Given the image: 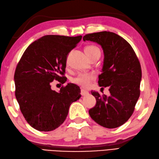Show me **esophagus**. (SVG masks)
Wrapping results in <instances>:
<instances>
[{
	"instance_id": "obj_1",
	"label": "esophagus",
	"mask_w": 159,
	"mask_h": 159,
	"mask_svg": "<svg viewBox=\"0 0 159 159\" xmlns=\"http://www.w3.org/2000/svg\"><path fill=\"white\" fill-rule=\"evenodd\" d=\"M81 94L82 96H85L89 94V92L85 89H81Z\"/></svg>"
}]
</instances>
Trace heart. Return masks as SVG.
<instances>
[{"label": "heart", "instance_id": "b5f03b06", "mask_svg": "<svg viewBox=\"0 0 159 159\" xmlns=\"http://www.w3.org/2000/svg\"><path fill=\"white\" fill-rule=\"evenodd\" d=\"M84 51L90 59L97 53L100 52V49L94 45H88L85 47ZM94 78H95V75L92 74H81L73 80V82L81 87L86 88L89 87L90 83L94 80Z\"/></svg>", "mask_w": 159, "mask_h": 159}]
</instances>
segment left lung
Wrapping results in <instances>:
<instances>
[{
	"instance_id": "1",
	"label": "left lung",
	"mask_w": 159,
	"mask_h": 159,
	"mask_svg": "<svg viewBox=\"0 0 159 159\" xmlns=\"http://www.w3.org/2000/svg\"><path fill=\"white\" fill-rule=\"evenodd\" d=\"M83 40L100 45L104 54L98 84L109 87L110 95L92 91L96 104L89 114L96 123L107 128L122 126L130 118L140 96L142 78L140 63L131 45L117 34L102 31L87 34Z\"/></svg>"
}]
</instances>
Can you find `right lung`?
Here are the masks:
<instances>
[{"label": "right lung", "instance_id": "obj_1", "mask_svg": "<svg viewBox=\"0 0 159 159\" xmlns=\"http://www.w3.org/2000/svg\"><path fill=\"white\" fill-rule=\"evenodd\" d=\"M81 37L45 35L28 47L17 64L14 75L16 100L26 121L39 131L56 129L65 121L70 105L81 97L75 84H68L57 92L50 84L54 80L66 82L68 53Z\"/></svg>", "mask_w": 159, "mask_h": 159}]
</instances>
